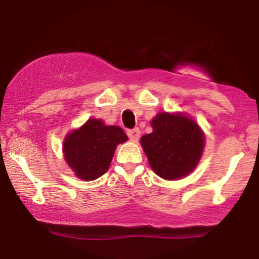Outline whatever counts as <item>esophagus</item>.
<instances>
[{
	"mask_svg": "<svg viewBox=\"0 0 259 259\" xmlns=\"http://www.w3.org/2000/svg\"><path fill=\"white\" fill-rule=\"evenodd\" d=\"M127 136H129V139L132 140V141H138L140 138V130L139 129L129 130V132H127Z\"/></svg>",
	"mask_w": 259,
	"mask_h": 259,
	"instance_id": "esophagus-1",
	"label": "esophagus"
}]
</instances>
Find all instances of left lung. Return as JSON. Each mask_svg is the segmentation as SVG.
<instances>
[{"label": "left lung", "mask_w": 259, "mask_h": 259, "mask_svg": "<svg viewBox=\"0 0 259 259\" xmlns=\"http://www.w3.org/2000/svg\"><path fill=\"white\" fill-rule=\"evenodd\" d=\"M153 132L140 140L150 167L165 180H178L195 170L203 153V130L181 112L158 113L151 120Z\"/></svg>", "instance_id": "obj_1"}]
</instances>
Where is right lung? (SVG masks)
Masks as SVG:
<instances>
[{"label": "right lung", "mask_w": 259, "mask_h": 259, "mask_svg": "<svg viewBox=\"0 0 259 259\" xmlns=\"http://www.w3.org/2000/svg\"><path fill=\"white\" fill-rule=\"evenodd\" d=\"M126 140V134L121 127L106 125L103 120L90 118L65 135L64 160L76 178L85 181L95 180L108 170L115 148Z\"/></svg>", "instance_id": "add662e5"}]
</instances>
